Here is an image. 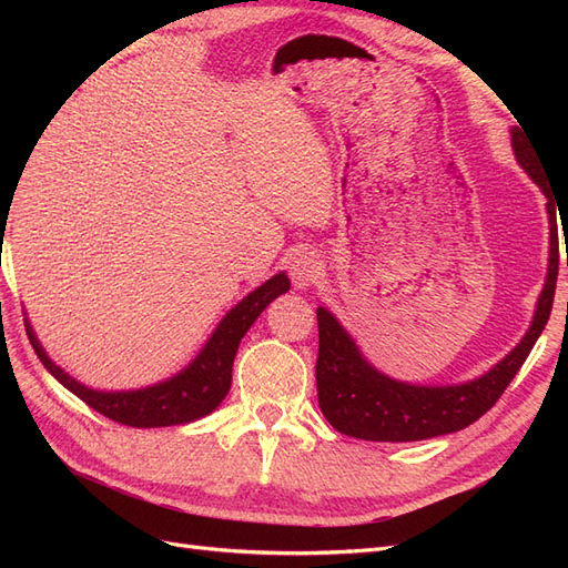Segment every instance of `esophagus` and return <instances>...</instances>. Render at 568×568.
<instances>
[{"mask_svg": "<svg viewBox=\"0 0 568 568\" xmlns=\"http://www.w3.org/2000/svg\"><path fill=\"white\" fill-rule=\"evenodd\" d=\"M322 274V261L315 251H301L291 261V280H294L296 288H305L320 280Z\"/></svg>", "mask_w": 568, "mask_h": 568, "instance_id": "34e87169", "label": "esophagus"}]
</instances>
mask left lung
Returning a JSON list of instances; mask_svg holds the SVG:
<instances>
[{
    "instance_id": "1",
    "label": "left lung",
    "mask_w": 568,
    "mask_h": 568,
    "mask_svg": "<svg viewBox=\"0 0 568 568\" xmlns=\"http://www.w3.org/2000/svg\"><path fill=\"white\" fill-rule=\"evenodd\" d=\"M521 130H511L514 153H517V161L530 175V180L536 182L542 189V194L549 199L552 196L549 194V184L552 182H547L542 161L538 159V153L528 146L526 132ZM547 213H555V201L547 203ZM557 272L559 244L557 227L552 220V227H549L547 280L538 298L530 329L526 332L519 346L507 357H503L490 372L478 376L474 382L455 386H415L390 379V376L382 374L367 363L363 353L357 351L355 341L329 311L317 307L320 353L315 376L322 415L341 434L384 443L424 440L443 434H453L464 426L474 424L497 403V398H500L514 376L521 369V365L526 363L532 346H536V341L549 320V313H552Z\"/></svg>"
}]
</instances>
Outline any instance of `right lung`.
Returning <instances> with one entry per match:
<instances>
[{"label":"right lung","mask_w":568,"mask_h":568,"mask_svg":"<svg viewBox=\"0 0 568 568\" xmlns=\"http://www.w3.org/2000/svg\"><path fill=\"white\" fill-rule=\"evenodd\" d=\"M288 277L284 272L274 274L263 286H257L242 303L234 305L232 311L217 324V329L205 343L203 351L186 369L175 374L173 379L161 382L156 386H146L140 390H94L68 376L61 367L51 363L40 341L28 326V338L36 348L42 365L51 372V376L68 390L75 393L82 403H88L99 415H104L118 424L151 428V426H173L201 419L225 400L232 386V365L239 343L251 329L265 307L288 291Z\"/></svg>","instance_id":"1"}]
</instances>
